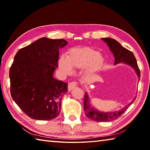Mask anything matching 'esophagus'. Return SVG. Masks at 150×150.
<instances>
[{
    "mask_svg": "<svg viewBox=\"0 0 150 150\" xmlns=\"http://www.w3.org/2000/svg\"><path fill=\"white\" fill-rule=\"evenodd\" d=\"M77 86V82H69L68 84V91H71L73 88H75Z\"/></svg>",
    "mask_w": 150,
    "mask_h": 150,
    "instance_id": "34e87169",
    "label": "esophagus"
}]
</instances>
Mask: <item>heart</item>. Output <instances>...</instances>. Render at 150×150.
Wrapping results in <instances>:
<instances>
[{"instance_id":"1","label":"heart","mask_w":150,"mask_h":150,"mask_svg":"<svg viewBox=\"0 0 150 150\" xmlns=\"http://www.w3.org/2000/svg\"><path fill=\"white\" fill-rule=\"evenodd\" d=\"M104 62V57L97 51L90 47H77L70 50L67 57H60L59 67L67 74H71L73 68H84V75L90 77L100 71Z\"/></svg>"}]
</instances>
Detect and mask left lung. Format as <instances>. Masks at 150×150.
Wrapping results in <instances>:
<instances>
[{
	"label": "left lung",
	"mask_w": 150,
	"mask_h": 150,
	"mask_svg": "<svg viewBox=\"0 0 150 150\" xmlns=\"http://www.w3.org/2000/svg\"><path fill=\"white\" fill-rule=\"evenodd\" d=\"M101 40H103L104 42L107 44L111 53H113L115 57L114 64L116 65L117 64L123 63L132 67L137 75L139 81L141 73H140L137 62V60L133 53L121 46L118 41L113 39L102 38ZM135 98L136 96L131 103L119 110L111 111V112H103V111H98L92 106L90 97H89L88 92L86 91L84 94V110L86 115L91 120L97 121V122H110V121L114 120L119 118L134 102Z\"/></svg>",
	"instance_id": "1"
}]
</instances>
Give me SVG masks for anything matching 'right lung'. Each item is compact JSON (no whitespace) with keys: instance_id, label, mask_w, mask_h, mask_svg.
<instances>
[{"instance_id":"obj_1","label":"right lung","mask_w":150,"mask_h":150,"mask_svg":"<svg viewBox=\"0 0 150 150\" xmlns=\"http://www.w3.org/2000/svg\"><path fill=\"white\" fill-rule=\"evenodd\" d=\"M64 39L42 37L19 50L9 69L12 98L31 119L52 120L59 115L68 84L53 77Z\"/></svg>"}]
</instances>
